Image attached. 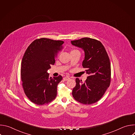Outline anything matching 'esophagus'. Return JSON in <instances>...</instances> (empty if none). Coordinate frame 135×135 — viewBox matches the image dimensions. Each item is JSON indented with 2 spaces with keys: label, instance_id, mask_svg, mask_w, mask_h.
<instances>
[{
  "label": "esophagus",
  "instance_id": "34e87169",
  "mask_svg": "<svg viewBox=\"0 0 135 135\" xmlns=\"http://www.w3.org/2000/svg\"><path fill=\"white\" fill-rule=\"evenodd\" d=\"M63 79H64V81H67L69 79H70V78H69V77H65V78Z\"/></svg>",
  "mask_w": 135,
  "mask_h": 135
}]
</instances>
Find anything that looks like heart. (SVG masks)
Returning <instances> with one entry per match:
<instances>
[{
    "instance_id": "obj_1",
    "label": "heart",
    "mask_w": 135,
    "mask_h": 135,
    "mask_svg": "<svg viewBox=\"0 0 135 135\" xmlns=\"http://www.w3.org/2000/svg\"><path fill=\"white\" fill-rule=\"evenodd\" d=\"M74 51H79L78 50H73L71 52H74Z\"/></svg>"
}]
</instances>
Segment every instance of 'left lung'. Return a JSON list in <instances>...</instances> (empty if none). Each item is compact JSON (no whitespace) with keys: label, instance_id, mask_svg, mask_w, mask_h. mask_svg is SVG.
<instances>
[{"label":"left lung","instance_id":"left-lung-1","mask_svg":"<svg viewBox=\"0 0 135 135\" xmlns=\"http://www.w3.org/2000/svg\"><path fill=\"white\" fill-rule=\"evenodd\" d=\"M71 43L84 51L82 66L89 74L84 83L76 79L73 96L76 101L83 104L95 103L102 98L110 85L111 68L108 55L104 45L97 40L85 37Z\"/></svg>","mask_w":135,"mask_h":135}]
</instances>
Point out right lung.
<instances>
[{"label": "right lung", "instance_id": "1", "mask_svg": "<svg viewBox=\"0 0 135 135\" xmlns=\"http://www.w3.org/2000/svg\"><path fill=\"white\" fill-rule=\"evenodd\" d=\"M64 43L62 41L41 38L33 41L24 54L21 68L22 85L28 98L36 105L47 104L56 97L57 85L62 77L52 78L47 71L54 64Z\"/></svg>", "mask_w": 135, "mask_h": 135}]
</instances>
